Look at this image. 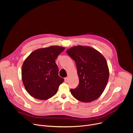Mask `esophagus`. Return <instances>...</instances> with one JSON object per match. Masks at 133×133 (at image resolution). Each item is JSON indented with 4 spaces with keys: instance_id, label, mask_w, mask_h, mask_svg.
Instances as JSON below:
<instances>
[{
    "instance_id": "obj_1",
    "label": "esophagus",
    "mask_w": 133,
    "mask_h": 133,
    "mask_svg": "<svg viewBox=\"0 0 133 133\" xmlns=\"http://www.w3.org/2000/svg\"><path fill=\"white\" fill-rule=\"evenodd\" d=\"M64 79H65V82H68V77H65L64 78Z\"/></svg>"
}]
</instances>
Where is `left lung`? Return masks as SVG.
Returning <instances> with one entry per match:
<instances>
[{
	"instance_id": "obj_1",
	"label": "left lung",
	"mask_w": 133,
	"mask_h": 133,
	"mask_svg": "<svg viewBox=\"0 0 133 133\" xmlns=\"http://www.w3.org/2000/svg\"><path fill=\"white\" fill-rule=\"evenodd\" d=\"M66 52L75 62L79 81L76 88L70 89L71 95L82 102L96 100L104 91L109 78V69L104 57L88 46H74Z\"/></svg>"
}]
</instances>
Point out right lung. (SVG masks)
<instances>
[{
  "mask_svg": "<svg viewBox=\"0 0 133 133\" xmlns=\"http://www.w3.org/2000/svg\"><path fill=\"white\" fill-rule=\"evenodd\" d=\"M64 49L65 47L57 46L38 49L25 59L22 69V80L32 97L47 100L57 92L64 79L58 75L55 60Z\"/></svg>",
  "mask_w": 133,
  "mask_h": 133,
  "instance_id": "right-lung-1",
  "label": "right lung"
}]
</instances>
